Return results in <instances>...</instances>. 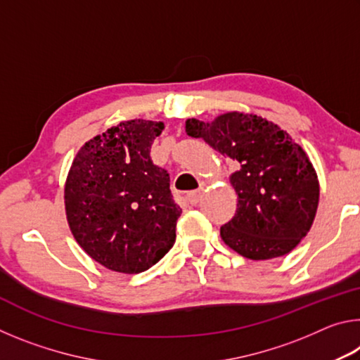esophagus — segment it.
<instances>
[{
    "mask_svg": "<svg viewBox=\"0 0 360 360\" xmlns=\"http://www.w3.org/2000/svg\"><path fill=\"white\" fill-rule=\"evenodd\" d=\"M202 197H203V188H198V191H193V192L187 195V198H188V202H191V205H197Z\"/></svg>",
    "mask_w": 360,
    "mask_h": 360,
    "instance_id": "esophagus-1",
    "label": "esophagus"
}]
</instances>
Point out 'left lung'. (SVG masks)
Returning a JSON list of instances; mask_svg holds the SVG:
<instances>
[{"instance_id": "8db88e82", "label": "left lung", "mask_w": 360, "mask_h": 360, "mask_svg": "<svg viewBox=\"0 0 360 360\" xmlns=\"http://www.w3.org/2000/svg\"><path fill=\"white\" fill-rule=\"evenodd\" d=\"M186 133L236 168L229 179L238 205L221 227L225 245L251 260L289 254L311 229L319 203L318 174L302 146L273 122L238 111L212 122L187 119Z\"/></svg>"}]
</instances>
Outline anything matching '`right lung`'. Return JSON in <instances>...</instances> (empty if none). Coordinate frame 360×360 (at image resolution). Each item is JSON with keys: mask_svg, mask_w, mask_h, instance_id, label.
I'll return each instance as SVG.
<instances>
[{"mask_svg": "<svg viewBox=\"0 0 360 360\" xmlns=\"http://www.w3.org/2000/svg\"><path fill=\"white\" fill-rule=\"evenodd\" d=\"M163 122H120L85 143L65 182L66 221L77 245L108 270L135 275L165 255L182 210L169 176L150 160Z\"/></svg>", "mask_w": 360, "mask_h": 360, "instance_id": "obj_1", "label": "right lung"}]
</instances>
